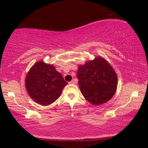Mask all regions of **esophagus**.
<instances>
[{"mask_svg": "<svg viewBox=\"0 0 148 148\" xmlns=\"http://www.w3.org/2000/svg\"><path fill=\"white\" fill-rule=\"evenodd\" d=\"M74 83H75L74 80H72V81H71V82H69V84H74Z\"/></svg>", "mask_w": 148, "mask_h": 148, "instance_id": "esophagus-1", "label": "esophagus"}]
</instances>
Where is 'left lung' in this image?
I'll return each mask as SVG.
<instances>
[{"instance_id": "obj_1", "label": "left lung", "mask_w": 148, "mask_h": 148, "mask_svg": "<svg viewBox=\"0 0 148 148\" xmlns=\"http://www.w3.org/2000/svg\"><path fill=\"white\" fill-rule=\"evenodd\" d=\"M77 77L83 96L94 105L106 102L116 91V75L108 62L101 57L79 66Z\"/></svg>"}]
</instances>
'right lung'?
Segmentation results:
<instances>
[{
	"instance_id": "1",
	"label": "right lung",
	"mask_w": 148,
	"mask_h": 148,
	"mask_svg": "<svg viewBox=\"0 0 148 148\" xmlns=\"http://www.w3.org/2000/svg\"><path fill=\"white\" fill-rule=\"evenodd\" d=\"M67 82L51 64L39 61L32 66L25 79L29 96L42 105L53 103L59 98Z\"/></svg>"
}]
</instances>
